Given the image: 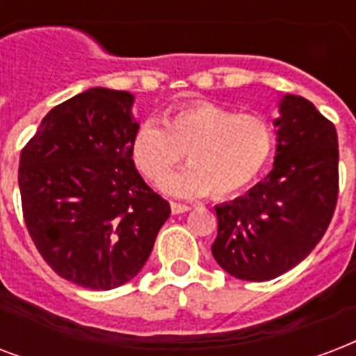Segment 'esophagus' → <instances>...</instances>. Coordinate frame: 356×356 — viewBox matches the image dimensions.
<instances>
[{
  "label": "esophagus",
  "mask_w": 356,
  "mask_h": 356,
  "mask_svg": "<svg viewBox=\"0 0 356 356\" xmlns=\"http://www.w3.org/2000/svg\"><path fill=\"white\" fill-rule=\"evenodd\" d=\"M188 211H190L188 205H184V203L172 202V213L173 214H183V213H188Z\"/></svg>",
  "instance_id": "1"
}]
</instances>
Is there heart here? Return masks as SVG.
Instances as JSON below:
<instances>
[{"mask_svg": "<svg viewBox=\"0 0 356 356\" xmlns=\"http://www.w3.org/2000/svg\"><path fill=\"white\" fill-rule=\"evenodd\" d=\"M273 151L275 129L267 118L205 100L177 108L164 127L145 121L130 143L136 168L153 184L162 183L186 154L188 170L164 184L177 196H233L259 177Z\"/></svg>", "mask_w": 356, "mask_h": 356, "instance_id": "1", "label": "heart"}]
</instances>
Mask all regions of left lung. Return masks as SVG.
<instances>
[{"label": "left lung", "instance_id": "left-lung-1", "mask_svg": "<svg viewBox=\"0 0 356 356\" xmlns=\"http://www.w3.org/2000/svg\"><path fill=\"white\" fill-rule=\"evenodd\" d=\"M275 168L243 197L214 207L211 246L226 273L273 280L302 261L327 232L338 202V136L310 100L286 95L280 104Z\"/></svg>", "mask_w": 356, "mask_h": 356}]
</instances>
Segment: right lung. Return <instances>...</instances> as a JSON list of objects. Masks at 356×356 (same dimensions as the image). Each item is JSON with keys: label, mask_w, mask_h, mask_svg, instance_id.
I'll use <instances>...</instances> for the list:
<instances>
[{"label": "right lung", "mask_w": 356, "mask_h": 356, "mask_svg": "<svg viewBox=\"0 0 356 356\" xmlns=\"http://www.w3.org/2000/svg\"><path fill=\"white\" fill-rule=\"evenodd\" d=\"M134 97L95 88L46 113L20 154L29 237L51 270L88 289H113L147 261L172 213L138 173Z\"/></svg>", "instance_id": "right-lung-1"}]
</instances>
